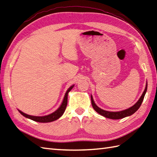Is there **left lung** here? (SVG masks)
<instances>
[{
    "instance_id": "1",
    "label": "left lung",
    "mask_w": 157,
    "mask_h": 157,
    "mask_svg": "<svg viewBox=\"0 0 157 157\" xmlns=\"http://www.w3.org/2000/svg\"><path fill=\"white\" fill-rule=\"evenodd\" d=\"M146 91H147V83H146V88L144 91L143 92L141 96V97L138 100V101L136 103V104L132 106V107H130L129 109H127L125 110H123V111H118V112H111V111H105L101 108H99L98 106L95 104V102L93 100L92 96L91 95V102H92V105L93 106V108L95 110V111L99 113L100 115H101L102 116L105 117L109 118V119H122L128 116H130L134 114L135 112L138 111V109L140 107V106L142 105V102L144 100V96Z\"/></svg>"
}]
</instances>
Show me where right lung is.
I'll use <instances>...</instances> for the list:
<instances>
[{
    "mask_svg": "<svg viewBox=\"0 0 157 157\" xmlns=\"http://www.w3.org/2000/svg\"><path fill=\"white\" fill-rule=\"evenodd\" d=\"M73 86H74V85L70 86V88L67 90V91L65 93L64 98H63V101L61 103V106H59V108L56 110V111L53 112L52 113H51V114L46 115V116H42V117L33 116V115H29L28 114H25V113H23L21 111H19V110H18V111L23 116H24L25 117L28 118L29 119H32V120H33V121L40 122V123H48V122L54 121H55V120L58 119L59 118L61 117L63 113H64V112L65 111V109H66V106H67V105L68 93L71 91V90L73 88Z\"/></svg>",
    "mask_w": 157,
    "mask_h": 157,
    "instance_id": "right-lung-1",
    "label": "right lung"
}]
</instances>
